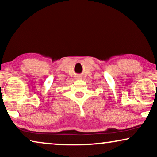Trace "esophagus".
<instances>
[{"instance_id": "esophagus-1", "label": "esophagus", "mask_w": 157, "mask_h": 157, "mask_svg": "<svg viewBox=\"0 0 157 157\" xmlns=\"http://www.w3.org/2000/svg\"><path fill=\"white\" fill-rule=\"evenodd\" d=\"M77 78H81L80 76H77Z\"/></svg>"}]
</instances>
